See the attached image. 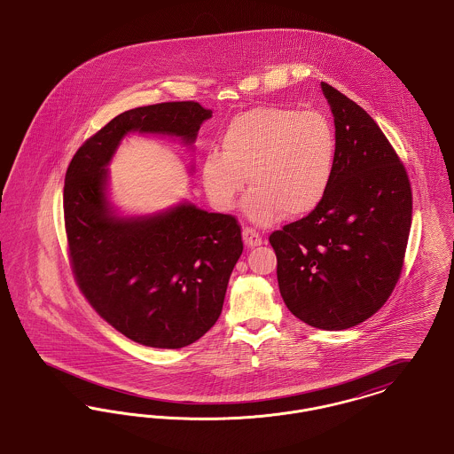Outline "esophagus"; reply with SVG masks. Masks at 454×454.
Segmentation results:
<instances>
[{
  "mask_svg": "<svg viewBox=\"0 0 454 454\" xmlns=\"http://www.w3.org/2000/svg\"><path fill=\"white\" fill-rule=\"evenodd\" d=\"M242 239H244V244L247 247H256V246H262V236L254 229H251V227H244Z\"/></svg>",
  "mask_w": 454,
  "mask_h": 454,
  "instance_id": "obj_1",
  "label": "esophagus"
}]
</instances>
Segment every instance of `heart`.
Instances as JSON below:
<instances>
[{
	"instance_id": "obj_1",
	"label": "heart",
	"mask_w": 454,
	"mask_h": 454,
	"mask_svg": "<svg viewBox=\"0 0 454 454\" xmlns=\"http://www.w3.org/2000/svg\"><path fill=\"white\" fill-rule=\"evenodd\" d=\"M201 166L203 186L218 210L234 208L249 183L244 212L268 225L312 212L330 188L336 157L333 124L319 111L264 106L234 116Z\"/></svg>"
}]
</instances>
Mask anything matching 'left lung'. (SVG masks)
Returning a JSON list of instances; mask_svg holds the SVG:
<instances>
[{"label":"left lung","instance_id":"8db88e82","mask_svg":"<svg viewBox=\"0 0 454 454\" xmlns=\"http://www.w3.org/2000/svg\"><path fill=\"white\" fill-rule=\"evenodd\" d=\"M333 113L330 188L309 215L270 236L288 310L319 330H347L381 309L396 286L411 225L405 166L352 98L321 82Z\"/></svg>","mask_w":454,"mask_h":454}]
</instances>
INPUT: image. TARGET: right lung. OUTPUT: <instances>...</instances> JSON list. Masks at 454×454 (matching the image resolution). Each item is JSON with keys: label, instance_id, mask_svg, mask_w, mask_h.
Returning a JSON list of instances; mask_svg holds the SVG:
<instances>
[{"label": "right lung", "instance_id": "add662e5", "mask_svg": "<svg viewBox=\"0 0 454 454\" xmlns=\"http://www.w3.org/2000/svg\"><path fill=\"white\" fill-rule=\"evenodd\" d=\"M212 111L194 100L162 102L109 121L73 155L63 210L76 286L126 338L181 348L218 319L231 273L242 254L236 216L181 203L148 216H118L107 200V164L133 131L192 145Z\"/></svg>", "mask_w": 454, "mask_h": 454}]
</instances>
